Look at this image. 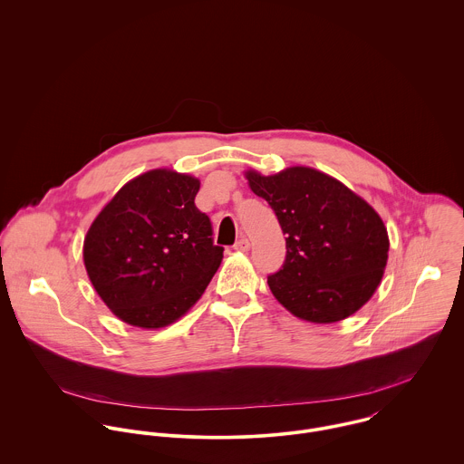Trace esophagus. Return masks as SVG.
<instances>
[{
  "mask_svg": "<svg viewBox=\"0 0 464 464\" xmlns=\"http://www.w3.org/2000/svg\"><path fill=\"white\" fill-rule=\"evenodd\" d=\"M234 250L237 252H248L250 250V241L246 237H241L236 245H234Z\"/></svg>",
  "mask_w": 464,
  "mask_h": 464,
  "instance_id": "esophagus-1",
  "label": "esophagus"
}]
</instances>
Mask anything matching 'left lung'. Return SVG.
<instances>
[{"mask_svg":"<svg viewBox=\"0 0 464 464\" xmlns=\"http://www.w3.org/2000/svg\"><path fill=\"white\" fill-rule=\"evenodd\" d=\"M246 179L287 236L285 261L267 276L273 296L313 324H334L359 311L381 284L390 250L373 207L313 168L271 177L248 171Z\"/></svg>","mask_w":464,"mask_h":464,"instance_id":"8db88e82","label":"left lung"}]
</instances>
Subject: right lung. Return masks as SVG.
<instances>
[{"mask_svg": "<svg viewBox=\"0 0 464 464\" xmlns=\"http://www.w3.org/2000/svg\"><path fill=\"white\" fill-rule=\"evenodd\" d=\"M199 180L153 169L125 184L83 241L87 275L123 322L160 329L186 314L223 259L195 205Z\"/></svg>", "mask_w": 464, "mask_h": 464, "instance_id": "obj_1", "label": "right lung"}]
</instances>
